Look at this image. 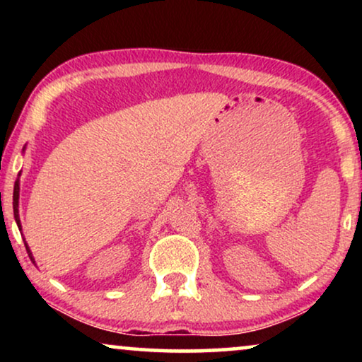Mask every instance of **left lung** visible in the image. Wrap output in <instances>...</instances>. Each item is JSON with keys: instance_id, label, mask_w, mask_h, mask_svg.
Returning <instances> with one entry per match:
<instances>
[{"instance_id": "obj_1", "label": "left lung", "mask_w": 362, "mask_h": 362, "mask_svg": "<svg viewBox=\"0 0 362 362\" xmlns=\"http://www.w3.org/2000/svg\"><path fill=\"white\" fill-rule=\"evenodd\" d=\"M361 168H362V166H361ZM361 199H362V194H361Z\"/></svg>"}]
</instances>
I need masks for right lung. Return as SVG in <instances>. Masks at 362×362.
<instances>
[{"label": "right lung", "mask_w": 362, "mask_h": 362, "mask_svg": "<svg viewBox=\"0 0 362 362\" xmlns=\"http://www.w3.org/2000/svg\"><path fill=\"white\" fill-rule=\"evenodd\" d=\"M18 199H19V182H18V180H16V182H14V192H13V211H14V219H16L18 226H19V214H18ZM24 245H26V244H24ZM26 250H28V254H29V257H31V260H33V255H31V252H29L28 247H26Z\"/></svg>", "instance_id": "obj_1"}]
</instances>
